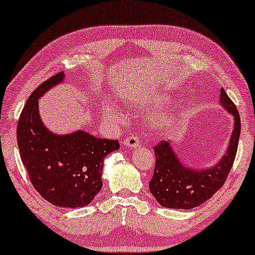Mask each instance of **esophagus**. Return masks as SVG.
<instances>
[{
  "instance_id": "esophagus-1",
  "label": "esophagus",
  "mask_w": 255,
  "mask_h": 255,
  "mask_svg": "<svg viewBox=\"0 0 255 255\" xmlns=\"http://www.w3.org/2000/svg\"><path fill=\"white\" fill-rule=\"evenodd\" d=\"M124 144L126 146H129V148H137V146L141 145V141H139L137 136H129V137L125 138Z\"/></svg>"
}]
</instances>
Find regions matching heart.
I'll list each match as a JSON object with an SVG mask.
<instances>
[{"label":"heart","mask_w":255,"mask_h":255,"mask_svg":"<svg viewBox=\"0 0 255 255\" xmlns=\"http://www.w3.org/2000/svg\"><path fill=\"white\" fill-rule=\"evenodd\" d=\"M171 103V98L166 95H159L151 98L141 99L139 102L136 103V106L142 110H151V109H159V107L166 106L167 104ZM104 116L109 120L112 121H120L123 119V114L120 110L112 103H107L104 106ZM175 121H177V114L174 112H162L157 114L150 120V127L153 130H166L171 127L174 126Z\"/></svg>","instance_id":"1"}]
</instances>
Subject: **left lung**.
<instances>
[{
  "instance_id": "8db88e82",
  "label": "left lung",
  "mask_w": 255,
  "mask_h": 255,
  "mask_svg": "<svg viewBox=\"0 0 255 255\" xmlns=\"http://www.w3.org/2000/svg\"><path fill=\"white\" fill-rule=\"evenodd\" d=\"M220 103L234 117L235 124L227 152L218 163L204 170H195L181 162L171 142L164 139L153 146L156 163L149 189L160 206L173 209H192L210 199L227 180L234 165L242 127L238 110L224 89H221Z\"/></svg>"
}]
</instances>
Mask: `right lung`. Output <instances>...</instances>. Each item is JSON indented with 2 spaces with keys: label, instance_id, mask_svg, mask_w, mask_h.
Returning <instances> with one entry per match:
<instances>
[{
  "label": "right lung",
  "instance_id": "right-lung-1",
  "mask_svg": "<svg viewBox=\"0 0 255 255\" xmlns=\"http://www.w3.org/2000/svg\"><path fill=\"white\" fill-rule=\"evenodd\" d=\"M64 80V73L45 81L27 99L17 126L21 162L39 194L56 207L88 206L102 189L104 158L119 149L117 139L84 130L57 135L39 114V98Z\"/></svg>",
  "mask_w": 255,
  "mask_h": 255
}]
</instances>
